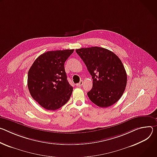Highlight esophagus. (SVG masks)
<instances>
[{
  "mask_svg": "<svg viewBox=\"0 0 157 157\" xmlns=\"http://www.w3.org/2000/svg\"><path fill=\"white\" fill-rule=\"evenodd\" d=\"M83 80H81L78 83H77V86H82V85H83Z\"/></svg>",
  "mask_w": 157,
  "mask_h": 157,
  "instance_id": "esophagus-1",
  "label": "esophagus"
}]
</instances>
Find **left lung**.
Returning <instances> with one entry per match:
<instances>
[{"label":"left lung","instance_id":"obj_1","mask_svg":"<svg viewBox=\"0 0 157 157\" xmlns=\"http://www.w3.org/2000/svg\"><path fill=\"white\" fill-rule=\"evenodd\" d=\"M76 52L92 76V88L87 93L90 100L102 108L113 105L122 96L127 82L120 59L112 51L98 47L81 48Z\"/></svg>","mask_w":157,"mask_h":157}]
</instances>
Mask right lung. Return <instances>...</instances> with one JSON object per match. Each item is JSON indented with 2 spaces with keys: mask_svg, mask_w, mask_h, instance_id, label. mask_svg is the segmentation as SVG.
<instances>
[{
  "mask_svg": "<svg viewBox=\"0 0 157 157\" xmlns=\"http://www.w3.org/2000/svg\"><path fill=\"white\" fill-rule=\"evenodd\" d=\"M74 49L48 51L34 61L28 72L27 85L32 97L47 110H56L68 101L73 91L64 63Z\"/></svg>",
  "mask_w": 157,
  "mask_h": 157,
  "instance_id": "obj_1",
  "label": "right lung"
}]
</instances>
